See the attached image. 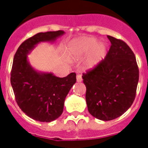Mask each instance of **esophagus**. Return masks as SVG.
Here are the masks:
<instances>
[{"instance_id":"obj_1","label":"esophagus","mask_w":148,"mask_h":148,"mask_svg":"<svg viewBox=\"0 0 148 148\" xmlns=\"http://www.w3.org/2000/svg\"><path fill=\"white\" fill-rule=\"evenodd\" d=\"M82 80V76L79 75V74H78V75H77V82H81Z\"/></svg>"}]
</instances>
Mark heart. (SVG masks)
<instances>
[{
	"label": "heart",
	"mask_w": 148,
	"mask_h": 148,
	"mask_svg": "<svg viewBox=\"0 0 148 148\" xmlns=\"http://www.w3.org/2000/svg\"><path fill=\"white\" fill-rule=\"evenodd\" d=\"M107 52V46L103 41H98V38L83 36L70 41L66 49V55L71 62H77L84 57L83 68L85 70L94 69L104 58Z\"/></svg>",
	"instance_id": "heart-1"
}]
</instances>
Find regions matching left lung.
I'll return each instance as SVG.
<instances>
[{
	"instance_id": "obj_1",
	"label": "left lung",
	"mask_w": 148,
	"mask_h": 148,
	"mask_svg": "<svg viewBox=\"0 0 148 148\" xmlns=\"http://www.w3.org/2000/svg\"><path fill=\"white\" fill-rule=\"evenodd\" d=\"M111 47L103 61L83 74L88 112L101 121H112L130 108L136 96L139 69L136 57L123 41L107 36Z\"/></svg>"
}]
</instances>
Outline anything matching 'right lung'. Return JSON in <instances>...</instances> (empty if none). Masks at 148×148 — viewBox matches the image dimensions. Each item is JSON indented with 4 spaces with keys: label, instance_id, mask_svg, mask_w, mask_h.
Masks as SVG:
<instances>
[{
    "label": "right lung",
    "instance_id": "add662e5",
    "mask_svg": "<svg viewBox=\"0 0 148 148\" xmlns=\"http://www.w3.org/2000/svg\"><path fill=\"white\" fill-rule=\"evenodd\" d=\"M64 34L63 30L38 33L22 43L14 57L11 84L16 101L26 115L36 121L49 123L61 115L65 99L77 79L75 73L60 78L36 70L27 55L40 43H53Z\"/></svg>",
    "mask_w": 148,
    "mask_h": 148
}]
</instances>
